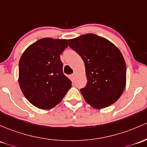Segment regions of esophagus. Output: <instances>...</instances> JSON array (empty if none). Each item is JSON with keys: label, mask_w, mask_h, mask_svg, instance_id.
Instances as JSON below:
<instances>
[{"label": "esophagus", "mask_w": 147, "mask_h": 147, "mask_svg": "<svg viewBox=\"0 0 147 147\" xmlns=\"http://www.w3.org/2000/svg\"><path fill=\"white\" fill-rule=\"evenodd\" d=\"M75 75H76V73H75V72H73V73L71 75V78H72V80H74V79H75Z\"/></svg>", "instance_id": "1"}]
</instances>
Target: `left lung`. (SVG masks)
Segmentation results:
<instances>
[{"label":"left lung","mask_w":147,"mask_h":147,"mask_svg":"<svg viewBox=\"0 0 147 147\" xmlns=\"http://www.w3.org/2000/svg\"><path fill=\"white\" fill-rule=\"evenodd\" d=\"M68 45L84 63L88 81L80 91L86 102L96 109L115 102L123 92L126 81V65L118 48L93 33L68 40Z\"/></svg>","instance_id":"1"}]
</instances>
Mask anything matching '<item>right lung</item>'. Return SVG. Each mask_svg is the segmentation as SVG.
<instances>
[{
	"instance_id": "add662e5",
	"label": "right lung",
	"mask_w": 147,
	"mask_h": 147,
	"mask_svg": "<svg viewBox=\"0 0 147 147\" xmlns=\"http://www.w3.org/2000/svg\"><path fill=\"white\" fill-rule=\"evenodd\" d=\"M67 40L45 38L29 46L19 60V83L26 99L35 107H55L71 88L72 82L63 72L60 55Z\"/></svg>"
}]
</instances>
